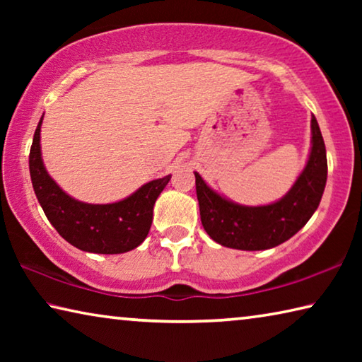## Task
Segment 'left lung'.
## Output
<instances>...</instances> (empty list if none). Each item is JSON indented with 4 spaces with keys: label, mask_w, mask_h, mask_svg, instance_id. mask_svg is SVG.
<instances>
[{
    "label": "left lung",
    "mask_w": 362,
    "mask_h": 362,
    "mask_svg": "<svg viewBox=\"0 0 362 362\" xmlns=\"http://www.w3.org/2000/svg\"><path fill=\"white\" fill-rule=\"evenodd\" d=\"M196 196L207 235L225 247L265 250L292 238L313 216L327 180L326 145L311 116V151L306 166L283 198L267 206H241L214 192L198 173Z\"/></svg>",
    "instance_id": "1"
}]
</instances>
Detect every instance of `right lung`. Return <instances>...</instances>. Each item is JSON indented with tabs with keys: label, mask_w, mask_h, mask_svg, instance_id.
<instances>
[{
	"label": "right lung",
	"mask_w": 362,
	"mask_h": 362,
	"mask_svg": "<svg viewBox=\"0 0 362 362\" xmlns=\"http://www.w3.org/2000/svg\"><path fill=\"white\" fill-rule=\"evenodd\" d=\"M38 122L30 148V177L49 222L65 241L86 252L122 254L136 249L148 235L153 206L170 175L151 180L136 193L112 204H88L66 194L51 179L41 159Z\"/></svg>",
	"instance_id": "1"
}]
</instances>
